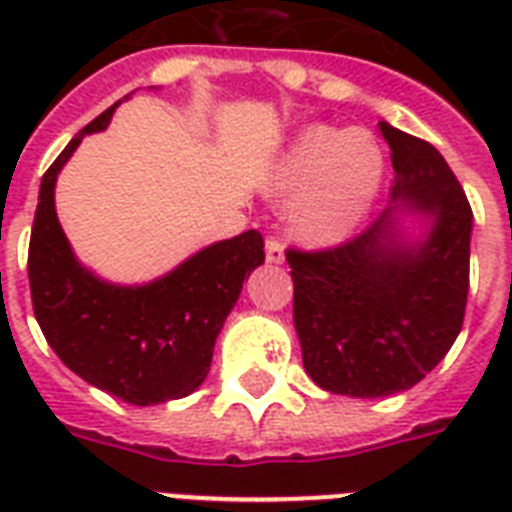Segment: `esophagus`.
I'll use <instances>...</instances> for the list:
<instances>
[{
	"label": "esophagus",
	"mask_w": 512,
	"mask_h": 512,
	"mask_svg": "<svg viewBox=\"0 0 512 512\" xmlns=\"http://www.w3.org/2000/svg\"><path fill=\"white\" fill-rule=\"evenodd\" d=\"M265 260L276 265L284 263V244H281V239L268 236V241H265Z\"/></svg>",
	"instance_id": "1"
}]
</instances>
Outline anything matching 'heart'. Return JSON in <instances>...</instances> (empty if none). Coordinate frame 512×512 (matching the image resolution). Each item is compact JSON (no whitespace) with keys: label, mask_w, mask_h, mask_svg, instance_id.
<instances>
[{"label":"heart","mask_w":512,"mask_h":512,"mask_svg":"<svg viewBox=\"0 0 512 512\" xmlns=\"http://www.w3.org/2000/svg\"><path fill=\"white\" fill-rule=\"evenodd\" d=\"M385 154L372 132L305 127L273 172V191L295 196L289 223L300 239L332 244L348 236L377 199Z\"/></svg>","instance_id":"heart-1"}]
</instances>
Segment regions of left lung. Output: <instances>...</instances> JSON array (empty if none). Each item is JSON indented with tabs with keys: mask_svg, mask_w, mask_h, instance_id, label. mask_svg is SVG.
<instances>
[{
	"mask_svg": "<svg viewBox=\"0 0 512 512\" xmlns=\"http://www.w3.org/2000/svg\"><path fill=\"white\" fill-rule=\"evenodd\" d=\"M393 162V201L433 217L417 244L396 207L329 249H287L303 366L329 393L382 398L409 390L449 353L465 319L473 209L444 156L380 122Z\"/></svg>",
	"mask_w": 512,
	"mask_h": 512,
	"instance_id": "obj_1",
	"label": "left lung"
}]
</instances>
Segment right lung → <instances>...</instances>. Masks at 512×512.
<instances>
[{
  "label": "right lung",
  "mask_w": 512,
  "mask_h": 512,
  "mask_svg": "<svg viewBox=\"0 0 512 512\" xmlns=\"http://www.w3.org/2000/svg\"><path fill=\"white\" fill-rule=\"evenodd\" d=\"M114 108L44 172L28 244L31 303L44 340L71 372L127 404H164L204 382L241 284L265 263V244L260 231H244L146 287H114L82 268L55 215V180L84 135L106 130Z\"/></svg>",
  "instance_id": "right-lung-1"
}]
</instances>
